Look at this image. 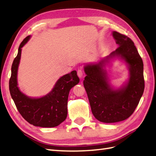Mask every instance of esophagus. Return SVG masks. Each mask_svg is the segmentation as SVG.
<instances>
[{
	"instance_id": "esophagus-1",
	"label": "esophagus",
	"mask_w": 156,
	"mask_h": 156,
	"mask_svg": "<svg viewBox=\"0 0 156 156\" xmlns=\"http://www.w3.org/2000/svg\"><path fill=\"white\" fill-rule=\"evenodd\" d=\"M77 75L79 78H82L83 76V72L82 70H78L77 72Z\"/></svg>"
}]
</instances>
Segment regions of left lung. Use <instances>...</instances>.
<instances>
[{
  "mask_svg": "<svg viewBox=\"0 0 156 156\" xmlns=\"http://www.w3.org/2000/svg\"><path fill=\"white\" fill-rule=\"evenodd\" d=\"M112 35L118 45L116 50L98 63L84 66L86 76L84 86L92 112L98 120L104 123L128 118L138 105L145 86L143 61L134 43L127 36L116 31L112 32ZM114 57L124 59L130 70L128 82L116 90L109 84L105 70L103 69L108 60Z\"/></svg>",
  "mask_w": 156,
  "mask_h": 156,
  "instance_id": "left-lung-1",
  "label": "left lung"
}]
</instances>
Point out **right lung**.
Masks as SVG:
<instances>
[{
	"label": "right lung",
	"mask_w": 156,
	"mask_h": 156,
	"mask_svg": "<svg viewBox=\"0 0 156 156\" xmlns=\"http://www.w3.org/2000/svg\"><path fill=\"white\" fill-rule=\"evenodd\" d=\"M30 38V36H28L21 42L17 56L12 62L9 80L10 95L19 113L30 124L42 128L56 127L67 117L68 94L72 87L78 84L80 79L76 71H72L58 80L48 94L38 98L28 97L21 92L17 83L18 68L22 48Z\"/></svg>",
	"instance_id": "1"
}]
</instances>
